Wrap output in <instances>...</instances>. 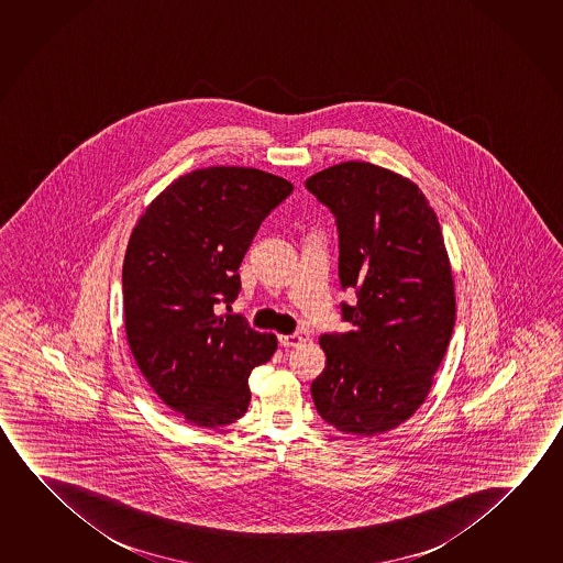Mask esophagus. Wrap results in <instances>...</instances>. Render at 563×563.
Here are the masks:
<instances>
[{
	"instance_id": "34e87169",
	"label": "esophagus",
	"mask_w": 563,
	"mask_h": 563,
	"mask_svg": "<svg viewBox=\"0 0 563 563\" xmlns=\"http://www.w3.org/2000/svg\"><path fill=\"white\" fill-rule=\"evenodd\" d=\"M308 341V333L306 331H296V333H290V335H280L278 338V343L283 346H298L302 345Z\"/></svg>"
}]
</instances>
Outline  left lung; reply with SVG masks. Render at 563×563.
Masks as SVG:
<instances>
[{"label":"left lung","mask_w":563,"mask_h":563,"mask_svg":"<svg viewBox=\"0 0 563 563\" xmlns=\"http://www.w3.org/2000/svg\"><path fill=\"white\" fill-rule=\"evenodd\" d=\"M335 217L341 302L353 329L325 333V371L312 382L323 421L346 434L384 433L423 404L454 318V285L441 224L416 183L366 162L306 181Z\"/></svg>","instance_id":"left-lung-1"}]
</instances>
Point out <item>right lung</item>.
I'll list each match as a JSON object with an SVG mask.
<instances>
[{
  "mask_svg": "<svg viewBox=\"0 0 563 563\" xmlns=\"http://www.w3.org/2000/svg\"><path fill=\"white\" fill-rule=\"evenodd\" d=\"M292 183L253 167H207L175 179L142 214L122 265L130 351L165 406L197 427L247 411L251 371L277 338L220 308L234 302L240 265Z\"/></svg>",
  "mask_w": 563,
  "mask_h": 563,
  "instance_id": "obj_1",
  "label": "right lung"
}]
</instances>
